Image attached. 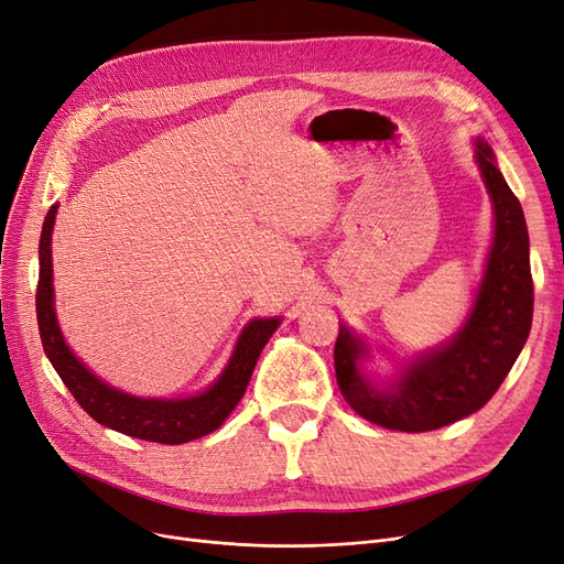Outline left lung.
<instances>
[{"label": "left lung", "mask_w": 564, "mask_h": 564, "mask_svg": "<svg viewBox=\"0 0 564 564\" xmlns=\"http://www.w3.org/2000/svg\"><path fill=\"white\" fill-rule=\"evenodd\" d=\"M476 162L492 199L495 237L463 329L442 348L411 360L398 381L379 388L360 369L369 352L365 341L339 325L335 344L339 390L348 406L373 425L427 432L467 419L488 404L528 341L534 285L523 208L481 137L476 139Z\"/></svg>", "instance_id": "left-lung-1"}]
</instances>
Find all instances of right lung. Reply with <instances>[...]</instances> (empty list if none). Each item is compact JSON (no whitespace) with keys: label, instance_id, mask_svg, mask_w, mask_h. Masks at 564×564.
I'll use <instances>...</instances> for the list:
<instances>
[{"label":"right lung","instance_id":"right-lung-1","mask_svg":"<svg viewBox=\"0 0 564 564\" xmlns=\"http://www.w3.org/2000/svg\"><path fill=\"white\" fill-rule=\"evenodd\" d=\"M57 214V204L48 208L39 241V288H36V321L39 335L46 356L62 383L69 388L74 400L83 406L90 419L116 432L155 444H185L214 432L223 425L243 398L250 373L269 337L274 335L281 318H256L250 321L235 346L232 358L218 377V381L185 400H143L134 398L113 386L99 381L95 373L83 365L69 346L62 339L53 306V258L51 235Z\"/></svg>","mask_w":564,"mask_h":564}]
</instances>
